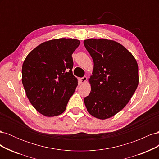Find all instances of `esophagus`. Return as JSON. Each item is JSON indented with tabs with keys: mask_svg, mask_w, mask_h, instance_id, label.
Masks as SVG:
<instances>
[{
	"mask_svg": "<svg viewBox=\"0 0 159 159\" xmlns=\"http://www.w3.org/2000/svg\"><path fill=\"white\" fill-rule=\"evenodd\" d=\"M86 80H87V77L86 76H84L83 78H81V79H80V83L81 84H84L85 81H86Z\"/></svg>",
	"mask_w": 159,
	"mask_h": 159,
	"instance_id": "obj_1",
	"label": "esophagus"
}]
</instances>
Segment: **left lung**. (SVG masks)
<instances>
[{
    "instance_id": "1",
    "label": "left lung",
    "mask_w": 159,
    "mask_h": 159,
    "mask_svg": "<svg viewBox=\"0 0 159 159\" xmlns=\"http://www.w3.org/2000/svg\"><path fill=\"white\" fill-rule=\"evenodd\" d=\"M84 44L93 60L91 92L84 103L92 116L106 119L125 107L134 94L139 84L138 64L131 53L114 40L90 38Z\"/></svg>"
}]
</instances>
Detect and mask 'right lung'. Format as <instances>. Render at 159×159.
I'll use <instances>...</instances> for the list:
<instances>
[{
  "label": "right lung",
  "mask_w": 159,
  "mask_h": 159,
  "mask_svg": "<svg viewBox=\"0 0 159 159\" xmlns=\"http://www.w3.org/2000/svg\"><path fill=\"white\" fill-rule=\"evenodd\" d=\"M80 41L58 38L42 43L24 61L22 82L27 98L37 111L46 117L64 112L78 86L73 75L72 54Z\"/></svg>",
  "instance_id": "obj_1"
}]
</instances>
